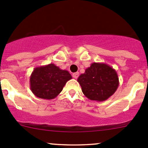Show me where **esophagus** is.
Returning <instances> with one entry per match:
<instances>
[{"label":"esophagus","mask_w":148,"mask_h":148,"mask_svg":"<svg viewBox=\"0 0 148 148\" xmlns=\"http://www.w3.org/2000/svg\"><path fill=\"white\" fill-rule=\"evenodd\" d=\"M78 76H79V73L78 72L74 73L73 74V77L75 79H77V77H78Z\"/></svg>","instance_id":"obj_1"}]
</instances>
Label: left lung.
Instances as JSON below:
<instances>
[{"mask_svg": "<svg viewBox=\"0 0 148 148\" xmlns=\"http://www.w3.org/2000/svg\"><path fill=\"white\" fill-rule=\"evenodd\" d=\"M86 97L92 101H104L119 86V78L113 68L104 63H92L77 78Z\"/></svg>", "mask_w": 148, "mask_h": 148, "instance_id": "8db88e82", "label": "left lung"}]
</instances>
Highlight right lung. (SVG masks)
Instances as JSON below:
<instances>
[{
	"mask_svg": "<svg viewBox=\"0 0 148 148\" xmlns=\"http://www.w3.org/2000/svg\"><path fill=\"white\" fill-rule=\"evenodd\" d=\"M71 79L69 71L49 64L35 68L30 76V88L37 97L51 100L60 94Z\"/></svg>",
	"mask_w": 148,
	"mask_h": 148,
	"instance_id": "1",
	"label": "right lung"
}]
</instances>
